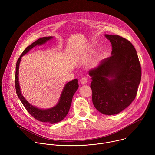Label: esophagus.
Masks as SVG:
<instances>
[{
    "label": "esophagus",
    "mask_w": 155,
    "mask_h": 155,
    "mask_svg": "<svg viewBox=\"0 0 155 155\" xmlns=\"http://www.w3.org/2000/svg\"><path fill=\"white\" fill-rule=\"evenodd\" d=\"M81 84H86L87 83V79L86 78H82L80 79V80Z\"/></svg>",
    "instance_id": "obj_1"
}]
</instances>
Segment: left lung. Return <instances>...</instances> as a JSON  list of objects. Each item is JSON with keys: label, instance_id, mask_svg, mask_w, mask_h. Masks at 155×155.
<instances>
[{"label": "left lung", "instance_id": "1", "mask_svg": "<svg viewBox=\"0 0 155 155\" xmlns=\"http://www.w3.org/2000/svg\"><path fill=\"white\" fill-rule=\"evenodd\" d=\"M105 36L112 43V55L90 70L89 75L94 106L99 112L112 115L134 100L142 72L136 50L129 40L118 35Z\"/></svg>", "mask_w": 155, "mask_h": 155}]
</instances>
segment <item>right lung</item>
Here are the masks:
<instances>
[{"instance_id":"add662e5","label":"right lung","mask_w":155,"mask_h":155,"mask_svg":"<svg viewBox=\"0 0 155 155\" xmlns=\"http://www.w3.org/2000/svg\"><path fill=\"white\" fill-rule=\"evenodd\" d=\"M53 37H42L31 45L28 46L21 54L18 58L16 65V73H15V88L18 97L23 104L24 107L27 110V111L36 120L45 123H56L62 121L68 115L71 105L72 97L74 94L77 91L78 87V80L74 79L66 84L62 91L60 99L58 103L53 107L48 109H40L38 108L30 103H29L21 93L20 86L18 81L19 74V65L21 58L28 52L32 48L37 45H41L45 43L47 41L52 39Z\"/></svg>"}]
</instances>
